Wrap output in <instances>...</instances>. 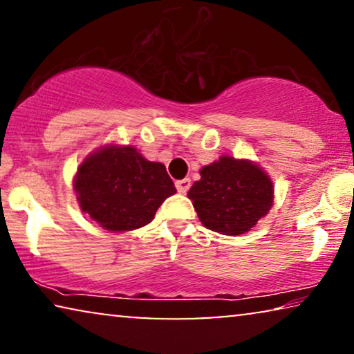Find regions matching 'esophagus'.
Masks as SVG:
<instances>
[{"mask_svg": "<svg viewBox=\"0 0 354 354\" xmlns=\"http://www.w3.org/2000/svg\"><path fill=\"white\" fill-rule=\"evenodd\" d=\"M190 187H192L190 178H182V180L176 182V188L178 193H187L188 190H190Z\"/></svg>", "mask_w": 354, "mask_h": 354, "instance_id": "34e87169", "label": "esophagus"}]
</instances>
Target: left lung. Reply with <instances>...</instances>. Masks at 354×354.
<instances>
[{"label": "left lung", "instance_id": "8db88e82", "mask_svg": "<svg viewBox=\"0 0 354 354\" xmlns=\"http://www.w3.org/2000/svg\"><path fill=\"white\" fill-rule=\"evenodd\" d=\"M188 198L203 225L224 235H240L256 225L272 205V182L250 161L222 156L200 171Z\"/></svg>", "mask_w": 354, "mask_h": 354}]
</instances>
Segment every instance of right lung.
Returning <instances> with one entry per match:
<instances>
[{
	"label": "right lung",
	"instance_id": "1",
	"mask_svg": "<svg viewBox=\"0 0 354 354\" xmlns=\"http://www.w3.org/2000/svg\"><path fill=\"white\" fill-rule=\"evenodd\" d=\"M74 188L82 211L111 232L133 230L153 221L176 193L161 162L147 161L132 147H106L86 158Z\"/></svg>",
	"mask_w": 354,
	"mask_h": 354
}]
</instances>
